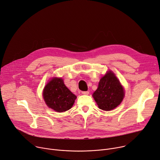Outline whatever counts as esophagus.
<instances>
[{
  "mask_svg": "<svg viewBox=\"0 0 160 160\" xmlns=\"http://www.w3.org/2000/svg\"><path fill=\"white\" fill-rule=\"evenodd\" d=\"M82 94H83V95H88V94H89V92H88V91L82 92Z\"/></svg>",
  "mask_w": 160,
  "mask_h": 160,
  "instance_id": "1",
  "label": "esophagus"
}]
</instances>
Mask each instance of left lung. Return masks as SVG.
<instances>
[{
  "label": "left lung",
  "mask_w": 160,
  "mask_h": 160,
  "mask_svg": "<svg viewBox=\"0 0 160 160\" xmlns=\"http://www.w3.org/2000/svg\"><path fill=\"white\" fill-rule=\"evenodd\" d=\"M93 97L101 109L110 111L121 103L124 91L114 73L109 71L101 79Z\"/></svg>",
  "instance_id": "obj_1"
}]
</instances>
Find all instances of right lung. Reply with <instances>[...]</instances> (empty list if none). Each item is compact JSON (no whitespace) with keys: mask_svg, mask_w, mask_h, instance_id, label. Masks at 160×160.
<instances>
[{"mask_svg":"<svg viewBox=\"0 0 160 160\" xmlns=\"http://www.w3.org/2000/svg\"><path fill=\"white\" fill-rule=\"evenodd\" d=\"M43 96L47 105L57 112L70 109L76 99L61 78H53L49 81L44 88Z\"/></svg>","mask_w":160,"mask_h":160,"instance_id":"1","label":"right lung"}]
</instances>
